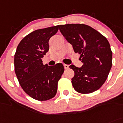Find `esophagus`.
Here are the masks:
<instances>
[{"mask_svg":"<svg viewBox=\"0 0 123 123\" xmlns=\"http://www.w3.org/2000/svg\"><path fill=\"white\" fill-rule=\"evenodd\" d=\"M64 66L65 69H67V68H68V67H69V65H67V64H64Z\"/></svg>","mask_w":123,"mask_h":123,"instance_id":"1","label":"esophagus"}]
</instances>
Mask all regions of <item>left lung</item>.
<instances>
[{"label":"left lung","instance_id":"obj_1","mask_svg":"<svg viewBox=\"0 0 123 123\" xmlns=\"http://www.w3.org/2000/svg\"><path fill=\"white\" fill-rule=\"evenodd\" d=\"M59 30L67 42L78 53L83 65L70 68L74 70L72 79L74 90L90 93L98 90L105 82L112 65V52L104 36L85 24L60 25Z\"/></svg>","mask_w":123,"mask_h":123}]
</instances>
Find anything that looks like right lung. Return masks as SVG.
I'll return each mask as SVG.
<instances>
[{
	"mask_svg": "<svg viewBox=\"0 0 123 123\" xmlns=\"http://www.w3.org/2000/svg\"><path fill=\"white\" fill-rule=\"evenodd\" d=\"M59 25L39 29L20 42L14 55V70L19 84L33 99L47 101L56 95L58 82L64 71L61 63L43 65L42 58L49 50V41Z\"/></svg>",
	"mask_w": 123,
	"mask_h": 123,
	"instance_id": "add662e5",
	"label": "right lung"
}]
</instances>
